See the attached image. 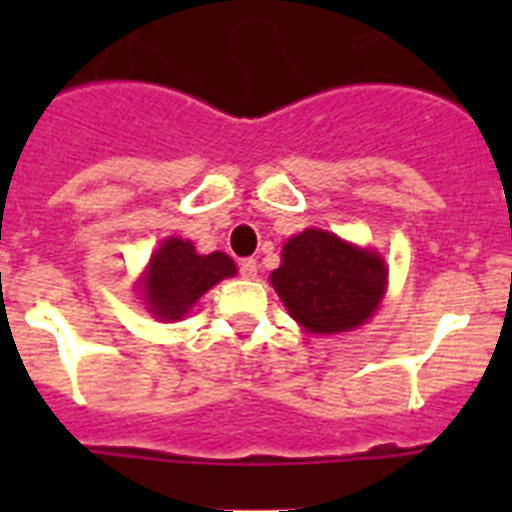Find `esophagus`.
<instances>
[{"mask_svg": "<svg viewBox=\"0 0 512 512\" xmlns=\"http://www.w3.org/2000/svg\"><path fill=\"white\" fill-rule=\"evenodd\" d=\"M256 274H259V264H256V259H243L241 261V277L256 279Z\"/></svg>", "mask_w": 512, "mask_h": 512, "instance_id": "esophagus-1", "label": "esophagus"}]
</instances>
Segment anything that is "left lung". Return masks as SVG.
<instances>
[{
  "instance_id": "1",
  "label": "left lung",
  "mask_w": 512,
  "mask_h": 512,
  "mask_svg": "<svg viewBox=\"0 0 512 512\" xmlns=\"http://www.w3.org/2000/svg\"><path fill=\"white\" fill-rule=\"evenodd\" d=\"M271 287L287 312L310 333H343L377 312L387 289V264L377 251L307 228L282 248Z\"/></svg>"
}]
</instances>
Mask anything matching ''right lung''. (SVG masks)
Listing matches in <instances>:
<instances>
[{"label":"right lung","instance_id":"add662e5","mask_svg":"<svg viewBox=\"0 0 512 512\" xmlns=\"http://www.w3.org/2000/svg\"><path fill=\"white\" fill-rule=\"evenodd\" d=\"M233 274V259L223 251L202 256L194 251L192 241L166 238L148 261V269L138 287L153 318L174 323L192 310L194 302L200 300L207 289Z\"/></svg>","mask_w":512,"mask_h":512}]
</instances>
